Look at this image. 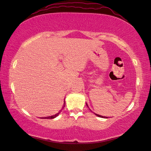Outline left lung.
Masks as SVG:
<instances>
[{"instance_id":"8db88e82","label":"left lung","mask_w":151,"mask_h":151,"mask_svg":"<svg viewBox=\"0 0 151 151\" xmlns=\"http://www.w3.org/2000/svg\"><path fill=\"white\" fill-rule=\"evenodd\" d=\"M86 105L88 106V107H88V104H87V103H86ZM90 110L91 111V109H90ZM94 114H95V115L97 116H99V117H100V118H108V117H106V116H103L99 115V114H95V113H94Z\"/></svg>"}]
</instances>
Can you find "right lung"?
Here are the masks:
<instances>
[{
    "instance_id": "right-lung-1",
    "label": "right lung",
    "mask_w": 151,
    "mask_h": 151,
    "mask_svg": "<svg viewBox=\"0 0 151 151\" xmlns=\"http://www.w3.org/2000/svg\"><path fill=\"white\" fill-rule=\"evenodd\" d=\"M65 100H64V103H63V107H62V108H61V110H59V111L58 112V113L56 114H55V115H53V116H47V117H42V118H42V119H53V118H56L57 116H58L59 115V114L61 113V111H62V109H63V108L65 107Z\"/></svg>"
}]
</instances>
